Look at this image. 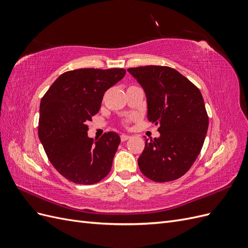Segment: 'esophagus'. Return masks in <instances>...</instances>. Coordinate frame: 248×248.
I'll return each instance as SVG.
<instances>
[{
    "label": "esophagus",
    "mask_w": 248,
    "mask_h": 248,
    "mask_svg": "<svg viewBox=\"0 0 248 248\" xmlns=\"http://www.w3.org/2000/svg\"><path fill=\"white\" fill-rule=\"evenodd\" d=\"M120 138H121V140H122V141H125V140L130 139V137L127 136V134H121V136H120Z\"/></svg>",
    "instance_id": "esophagus-1"
}]
</instances>
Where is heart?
Returning <instances> with one entry per match:
<instances>
[{
    "instance_id": "obj_1",
    "label": "heart",
    "mask_w": 248,
    "mask_h": 248,
    "mask_svg": "<svg viewBox=\"0 0 248 248\" xmlns=\"http://www.w3.org/2000/svg\"><path fill=\"white\" fill-rule=\"evenodd\" d=\"M127 123H128V120H125V121H124V124H125V125H127Z\"/></svg>"
}]
</instances>
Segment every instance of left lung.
Segmentation results:
<instances>
[{
	"mask_svg": "<svg viewBox=\"0 0 248 248\" xmlns=\"http://www.w3.org/2000/svg\"><path fill=\"white\" fill-rule=\"evenodd\" d=\"M144 89L148 120L158 125L159 138L148 140L139 157V168L155 182L182 177L201 152L209 118L200 90L168 66L127 69Z\"/></svg>",
	"mask_w": 248,
	"mask_h": 248,
	"instance_id": "1",
	"label": "left lung"
}]
</instances>
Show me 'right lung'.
Instances as JSON below:
<instances>
[{
    "mask_svg": "<svg viewBox=\"0 0 248 248\" xmlns=\"http://www.w3.org/2000/svg\"><path fill=\"white\" fill-rule=\"evenodd\" d=\"M123 68H81L61 74L40 102L38 136L54 168L70 182L91 185L107 177L120 144L116 132L88 137L87 123L98 112L108 89Z\"/></svg>",
    "mask_w": 248,
    "mask_h": 248,
    "instance_id": "right-lung-1",
    "label": "right lung"
}]
</instances>
